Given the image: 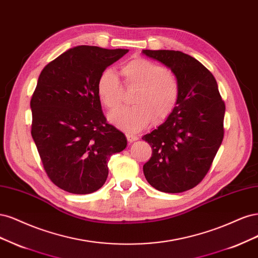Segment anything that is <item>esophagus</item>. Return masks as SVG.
Masks as SVG:
<instances>
[{
    "label": "esophagus",
    "instance_id": "1",
    "mask_svg": "<svg viewBox=\"0 0 258 258\" xmlns=\"http://www.w3.org/2000/svg\"><path fill=\"white\" fill-rule=\"evenodd\" d=\"M126 139H127L128 143L131 144V143H134V141L138 140V136L133 135V134H126Z\"/></svg>",
    "mask_w": 258,
    "mask_h": 258
}]
</instances>
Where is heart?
<instances>
[{
    "mask_svg": "<svg viewBox=\"0 0 258 258\" xmlns=\"http://www.w3.org/2000/svg\"><path fill=\"white\" fill-rule=\"evenodd\" d=\"M124 88L137 89L132 102L135 106L122 108L109 115L112 124L127 133L147 127L154 118L164 121L176 109L180 98V82L172 71L143 56H135L121 66ZM97 93L107 109L122 104L124 89L111 70L102 73Z\"/></svg>",
    "mask_w": 258,
    "mask_h": 258,
    "instance_id": "heart-1",
    "label": "heart"
}]
</instances>
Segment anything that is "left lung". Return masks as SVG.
I'll return each instance as SVG.
<instances>
[{"label":"left lung","instance_id":"obj_1","mask_svg":"<svg viewBox=\"0 0 258 258\" xmlns=\"http://www.w3.org/2000/svg\"><path fill=\"white\" fill-rule=\"evenodd\" d=\"M177 75L180 98L165 123L143 137L152 148L145 165L147 181L165 193H181L201 183L224 137L225 103L209 70L186 53L144 50Z\"/></svg>","mask_w":258,"mask_h":258}]
</instances>
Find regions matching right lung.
<instances>
[{"instance_id":"obj_1","label":"right lung","mask_w":258,"mask_h":258,"mask_svg":"<svg viewBox=\"0 0 258 258\" xmlns=\"http://www.w3.org/2000/svg\"><path fill=\"white\" fill-rule=\"evenodd\" d=\"M127 49L77 46L41 71L31 97V134L53 184L73 194L101 188L108 160L126 147L122 132L107 122L97 93L102 73Z\"/></svg>"}]
</instances>
